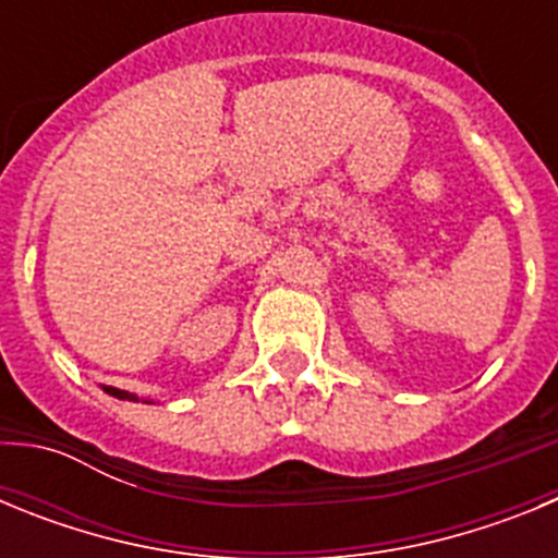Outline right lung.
I'll use <instances>...</instances> for the list:
<instances>
[{
    "label": "right lung",
    "mask_w": 558,
    "mask_h": 558,
    "mask_svg": "<svg viewBox=\"0 0 558 558\" xmlns=\"http://www.w3.org/2000/svg\"><path fill=\"white\" fill-rule=\"evenodd\" d=\"M106 393H111V397H117V399H136L133 393L120 391V388H108V386H106Z\"/></svg>",
    "instance_id": "obj_1"
}]
</instances>
